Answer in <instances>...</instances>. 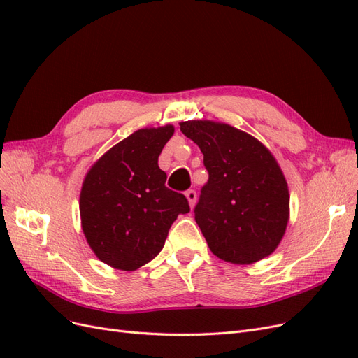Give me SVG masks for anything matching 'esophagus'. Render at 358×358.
Instances as JSON below:
<instances>
[{
    "instance_id": "34e87169",
    "label": "esophagus",
    "mask_w": 358,
    "mask_h": 358,
    "mask_svg": "<svg viewBox=\"0 0 358 358\" xmlns=\"http://www.w3.org/2000/svg\"><path fill=\"white\" fill-rule=\"evenodd\" d=\"M185 196H187V199H188L189 206L192 208V206L196 204V200H197V192L194 191V189H188V191L185 192Z\"/></svg>"
}]
</instances>
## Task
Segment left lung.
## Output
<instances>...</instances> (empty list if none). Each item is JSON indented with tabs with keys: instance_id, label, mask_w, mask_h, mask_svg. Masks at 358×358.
Listing matches in <instances>:
<instances>
[{
	"instance_id": "left-lung-1",
	"label": "left lung",
	"mask_w": 358,
	"mask_h": 358,
	"mask_svg": "<svg viewBox=\"0 0 358 358\" xmlns=\"http://www.w3.org/2000/svg\"><path fill=\"white\" fill-rule=\"evenodd\" d=\"M180 131L199 145L209 173L194 213L210 251L233 264L272 254L289 218L288 185L275 157L227 124L187 121Z\"/></svg>"
}]
</instances>
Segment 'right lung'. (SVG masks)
<instances>
[{
  "mask_svg": "<svg viewBox=\"0 0 358 358\" xmlns=\"http://www.w3.org/2000/svg\"><path fill=\"white\" fill-rule=\"evenodd\" d=\"M173 125L143 128L95 162L80 191L82 230L103 263L133 272L155 258L178 215L188 213L183 194L166 187L158 167Z\"/></svg>",
  "mask_w": 358,
  "mask_h": 358,
  "instance_id": "obj_1",
  "label": "right lung"
}]
</instances>
